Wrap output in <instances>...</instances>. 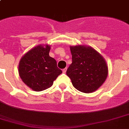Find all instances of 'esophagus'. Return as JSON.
Instances as JSON below:
<instances>
[{"label": "esophagus", "instance_id": "1", "mask_svg": "<svg viewBox=\"0 0 129 129\" xmlns=\"http://www.w3.org/2000/svg\"><path fill=\"white\" fill-rule=\"evenodd\" d=\"M66 70H67V68H64L63 70V73H66Z\"/></svg>", "mask_w": 129, "mask_h": 129}]
</instances>
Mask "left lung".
I'll use <instances>...</instances> for the list:
<instances>
[{"mask_svg":"<svg viewBox=\"0 0 129 129\" xmlns=\"http://www.w3.org/2000/svg\"><path fill=\"white\" fill-rule=\"evenodd\" d=\"M70 51L72 63L66 74L74 87L84 93L98 90L108 76V66L104 57L90 46H70Z\"/></svg>","mask_w":129,"mask_h":129,"instance_id":"left-lung-1","label":"left lung"}]
</instances>
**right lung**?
<instances>
[{
  "mask_svg": "<svg viewBox=\"0 0 129 129\" xmlns=\"http://www.w3.org/2000/svg\"><path fill=\"white\" fill-rule=\"evenodd\" d=\"M50 46L39 45L27 51L19 61L21 80L34 91L40 92L52 86L62 71L54 58L49 56Z\"/></svg>",
  "mask_w": 129,
  "mask_h": 129,
  "instance_id": "1",
  "label": "right lung"
}]
</instances>
